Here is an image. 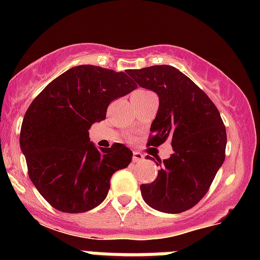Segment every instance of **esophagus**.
<instances>
[{"label":"esophagus","mask_w":260,"mask_h":260,"mask_svg":"<svg viewBox=\"0 0 260 260\" xmlns=\"http://www.w3.org/2000/svg\"><path fill=\"white\" fill-rule=\"evenodd\" d=\"M132 159H133V162H135V164L143 161V154L140 153V152L135 151V152H133V158Z\"/></svg>","instance_id":"obj_1"}]
</instances>
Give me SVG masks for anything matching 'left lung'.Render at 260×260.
<instances>
[{
    "instance_id": "left-lung-1",
    "label": "left lung",
    "mask_w": 260,
    "mask_h": 260,
    "mask_svg": "<svg viewBox=\"0 0 260 260\" xmlns=\"http://www.w3.org/2000/svg\"><path fill=\"white\" fill-rule=\"evenodd\" d=\"M127 74L158 95L148 145L159 146L170 138L174 148L164 161L146 157L161 169L153 182L141 185L143 200L167 214L188 210L208 192L224 164L226 131L219 111L190 78L171 65L129 69Z\"/></svg>"
}]
</instances>
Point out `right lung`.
<instances>
[{"label":"right lung","mask_w":260,"mask_h":260,"mask_svg":"<svg viewBox=\"0 0 260 260\" xmlns=\"http://www.w3.org/2000/svg\"><path fill=\"white\" fill-rule=\"evenodd\" d=\"M136 88L125 73L79 65L49 83L30 104L20 147L30 180L52 208L70 214L96 208L107 198L112 175L131 164L128 147L98 148L89 128L106 119L112 101Z\"/></svg>","instance_id":"obj_1"}]
</instances>
